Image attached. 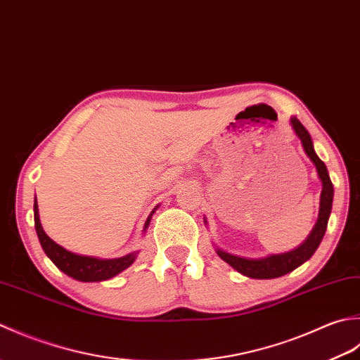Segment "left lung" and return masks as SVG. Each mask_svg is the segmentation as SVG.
Masks as SVG:
<instances>
[{"mask_svg":"<svg viewBox=\"0 0 360 360\" xmlns=\"http://www.w3.org/2000/svg\"><path fill=\"white\" fill-rule=\"evenodd\" d=\"M290 126L295 131V135L302 141V146L304 149V153L314 163L315 169H317V175L321 181V194H320V210H319V219L315 222L312 231L309 236L304 239L303 244H300L297 248H293L290 252L285 253H276L269 255L266 258H244V256H238L222 250V248L216 247V253L219 258L224 259L229 266H231L234 270H238L239 274L248 278H255V280H272V278L283 276L285 274L292 272L297 267L302 266L317 250L321 239L325 236L328 219L331 216L333 208V197H334V188L331 179L323 161L319 158L317 153L314 150L312 138L309 131L304 129V126L300 122L295 116L290 118ZM207 224V219H205Z\"/></svg>","mask_w":360,"mask_h":360,"instance_id":"8db88e82","label":"left lung"}]
</instances>
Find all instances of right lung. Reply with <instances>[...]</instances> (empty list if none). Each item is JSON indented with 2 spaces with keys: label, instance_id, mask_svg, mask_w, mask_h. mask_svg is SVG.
Segmentation results:
<instances>
[{
  "label": "right lung",
  "instance_id": "right-lung-1",
  "mask_svg": "<svg viewBox=\"0 0 360 360\" xmlns=\"http://www.w3.org/2000/svg\"><path fill=\"white\" fill-rule=\"evenodd\" d=\"M158 208V205L152 210V212L148 217V221L144 224V230H148L150 224L152 214ZM34 222H35V231L39 240L41 244L43 252L46 253L48 258L56 264V267L62 270L63 274L68 276L75 278L77 281L84 283H96V281H105L110 278L116 276L121 274L122 270L130 267L131 264L135 262L138 252H131L126 256H121V258H112V259H102L96 258V256H86V255H79L72 253L62 245H58L57 242L51 239L48 234L43 230L40 224V216H39V205H37V199L34 200Z\"/></svg>",
  "mask_w": 360,
  "mask_h": 360
}]
</instances>
